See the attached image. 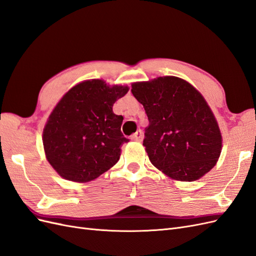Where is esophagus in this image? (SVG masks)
I'll list each match as a JSON object with an SVG mask.
<instances>
[{
    "label": "esophagus",
    "instance_id": "1",
    "mask_svg": "<svg viewBox=\"0 0 256 256\" xmlns=\"http://www.w3.org/2000/svg\"><path fill=\"white\" fill-rule=\"evenodd\" d=\"M142 138H143V132H142V130H138L134 136H131V140H134V141L140 142V141H142Z\"/></svg>",
    "mask_w": 256,
    "mask_h": 256
}]
</instances>
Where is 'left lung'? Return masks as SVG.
<instances>
[{
  "label": "left lung",
  "mask_w": 256,
  "mask_h": 256,
  "mask_svg": "<svg viewBox=\"0 0 256 256\" xmlns=\"http://www.w3.org/2000/svg\"><path fill=\"white\" fill-rule=\"evenodd\" d=\"M150 125L143 145L152 164L176 180L193 182L216 166L222 136L203 96L176 76L132 84Z\"/></svg>",
  "instance_id": "obj_1"
}]
</instances>
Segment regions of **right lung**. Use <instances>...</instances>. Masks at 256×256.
Returning a JSON list of instances; mask_svg holds the SVG:
<instances>
[{
	"label": "right lung",
	"instance_id": "1",
	"mask_svg": "<svg viewBox=\"0 0 256 256\" xmlns=\"http://www.w3.org/2000/svg\"><path fill=\"white\" fill-rule=\"evenodd\" d=\"M127 86L110 88L102 80L84 81L60 99L44 129V148L50 164L65 180H95L120 160L129 142L120 131L122 116L113 113Z\"/></svg>",
	"mask_w": 256,
	"mask_h": 256
}]
</instances>
